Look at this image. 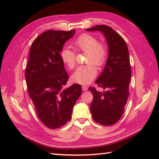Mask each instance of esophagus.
Listing matches in <instances>:
<instances>
[{
  "mask_svg": "<svg viewBox=\"0 0 159 159\" xmlns=\"http://www.w3.org/2000/svg\"><path fill=\"white\" fill-rule=\"evenodd\" d=\"M82 89H83V91H84V92H85V91L87 90V87L86 86H85V85H83L82 86Z\"/></svg>",
  "mask_w": 159,
  "mask_h": 159,
  "instance_id": "obj_1",
  "label": "esophagus"
}]
</instances>
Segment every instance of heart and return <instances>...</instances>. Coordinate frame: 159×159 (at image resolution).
<instances>
[{
  "mask_svg": "<svg viewBox=\"0 0 159 159\" xmlns=\"http://www.w3.org/2000/svg\"><path fill=\"white\" fill-rule=\"evenodd\" d=\"M74 47L78 52L87 53L85 62L88 64L78 67L72 74L71 79L76 83L87 85L97 75V70L93 64L101 66L106 61L108 54L107 46L99 42L96 36L83 33L74 42ZM60 56L67 68L72 70L75 67L76 53L73 50L65 47L61 51Z\"/></svg>",
  "mask_w": 159,
  "mask_h": 159,
  "instance_id": "1",
  "label": "heart"
}]
</instances>
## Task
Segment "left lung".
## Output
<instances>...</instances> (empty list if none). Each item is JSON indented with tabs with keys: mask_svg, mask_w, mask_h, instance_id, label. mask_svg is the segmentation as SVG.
Masks as SVG:
<instances>
[{
	"mask_svg": "<svg viewBox=\"0 0 159 159\" xmlns=\"http://www.w3.org/2000/svg\"><path fill=\"white\" fill-rule=\"evenodd\" d=\"M86 31L102 32L109 46L106 66L96 80L97 85L106 91L100 92L93 87L89 90L93 96L90 105L93 120L104 126H111L122 116L130 95L131 67L128 47L122 37L109 26L97 25Z\"/></svg>",
	"mask_w": 159,
	"mask_h": 159,
	"instance_id": "obj_1",
	"label": "left lung"
}]
</instances>
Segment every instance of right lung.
<instances>
[{"mask_svg": "<svg viewBox=\"0 0 159 159\" xmlns=\"http://www.w3.org/2000/svg\"><path fill=\"white\" fill-rule=\"evenodd\" d=\"M74 33V29L48 30L33 41L30 49L25 70L29 97L40 121L51 129L62 127L71 120L73 107L82 93L79 84L63 89L68 75L60 53Z\"/></svg>", "mask_w": 159, "mask_h": 159, "instance_id": "right-lung-1", "label": "right lung"}]
</instances>
